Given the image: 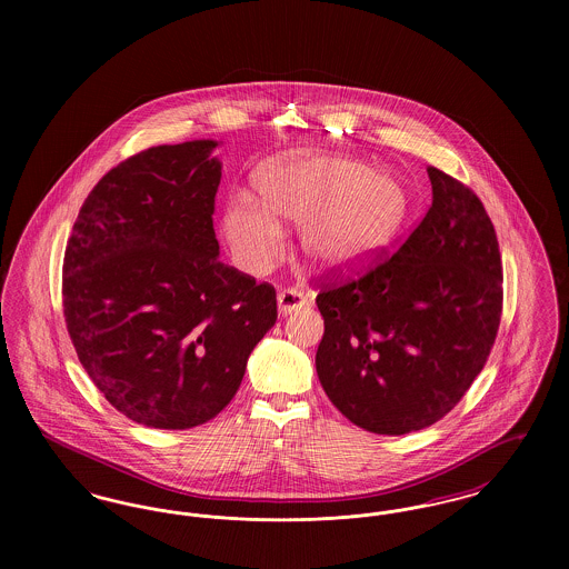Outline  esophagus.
<instances>
[{"label":"esophagus","instance_id":"1","mask_svg":"<svg viewBox=\"0 0 569 569\" xmlns=\"http://www.w3.org/2000/svg\"><path fill=\"white\" fill-rule=\"evenodd\" d=\"M277 305H279V313H281V316H288V313L298 311L300 307H305V305H307V297H305L300 290L288 288V290H281V292L277 295Z\"/></svg>","mask_w":569,"mask_h":569}]
</instances>
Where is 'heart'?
I'll return each mask as SVG.
<instances>
[{"mask_svg":"<svg viewBox=\"0 0 569 569\" xmlns=\"http://www.w3.org/2000/svg\"><path fill=\"white\" fill-rule=\"evenodd\" d=\"M258 198L239 196L223 209L221 226L244 271H269L286 230L300 223L305 258L322 271H353L395 243L411 217L406 181L343 156L295 151L274 156L253 174Z\"/></svg>","mask_w":569,"mask_h":569,"instance_id":"1","label":"heart"}]
</instances>
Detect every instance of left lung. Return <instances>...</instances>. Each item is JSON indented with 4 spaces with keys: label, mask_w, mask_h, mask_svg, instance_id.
I'll return each instance as SVG.
<instances>
[{
    "label": "left lung",
    "mask_w": 569,
    "mask_h": 569,
    "mask_svg": "<svg viewBox=\"0 0 569 569\" xmlns=\"http://www.w3.org/2000/svg\"><path fill=\"white\" fill-rule=\"evenodd\" d=\"M433 204L390 258L316 298L325 337L316 371L356 427L406 435L441 420L487 365L503 274L480 198L427 168Z\"/></svg>",
    "instance_id": "obj_1"
}]
</instances>
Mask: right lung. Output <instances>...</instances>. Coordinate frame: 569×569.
<instances>
[{
    "instance_id": "add662e5",
    "label": "right lung",
    "mask_w": 569,
    "mask_h": 569,
    "mask_svg": "<svg viewBox=\"0 0 569 569\" xmlns=\"http://www.w3.org/2000/svg\"><path fill=\"white\" fill-rule=\"evenodd\" d=\"M217 140L140 151L82 202L63 258V316L87 376L151 429H191L232 401L277 322L269 283L219 262Z\"/></svg>"
}]
</instances>
